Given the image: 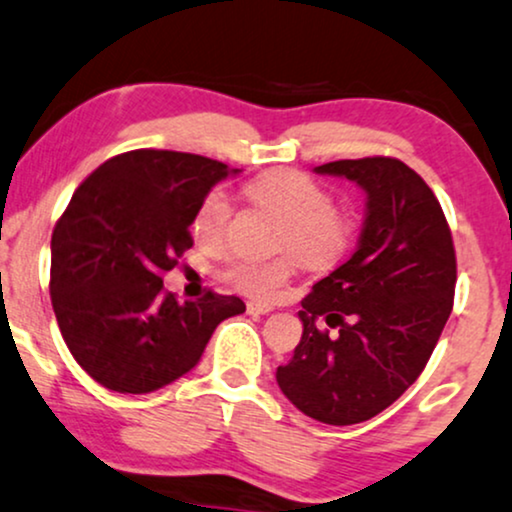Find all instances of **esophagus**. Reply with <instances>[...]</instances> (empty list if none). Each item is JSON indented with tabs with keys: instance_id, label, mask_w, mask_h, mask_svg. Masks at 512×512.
<instances>
[{
	"instance_id": "esophagus-1",
	"label": "esophagus",
	"mask_w": 512,
	"mask_h": 512,
	"mask_svg": "<svg viewBox=\"0 0 512 512\" xmlns=\"http://www.w3.org/2000/svg\"><path fill=\"white\" fill-rule=\"evenodd\" d=\"M270 311H273V306L261 304V301H249V304H246V313L249 315H266Z\"/></svg>"
}]
</instances>
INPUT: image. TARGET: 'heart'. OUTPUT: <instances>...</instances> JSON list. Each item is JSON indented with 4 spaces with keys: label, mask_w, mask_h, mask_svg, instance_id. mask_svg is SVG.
Wrapping results in <instances>:
<instances>
[{
    "label": "heart",
    "mask_w": 512,
    "mask_h": 512,
    "mask_svg": "<svg viewBox=\"0 0 512 512\" xmlns=\"http://www.w3.org/2000/svg\"><path fill=\"white\" fill-rule=\"evenodd\" d=\"M242 192L251 204L266 208L280 223L277 244L294 251L306 266H332L349 246L351 218L342 208L330 204V192L311 175L289 168L266 170L246 180ZM230 216V199L220 189H211L194 208L192 235L199 244L218 246ZM294 268L292 254H282L270 261L235 258L225 266L223 280L239 294L270 301L292 280Z\"/></svg>",
    "instance_id": "obj_1"
}]
</instances>
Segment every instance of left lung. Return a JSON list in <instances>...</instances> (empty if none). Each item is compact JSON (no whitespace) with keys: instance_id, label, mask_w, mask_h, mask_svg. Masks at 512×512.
I'll return each instance as SVG.
<instances>
[{"instance_id":"1","label":"left lung","mask_w":512,"mask_h":512,"mask_svg":"<svg viewBox=\"0 0 512 512\" xmlns=\"http://www.w3.org/2000/svg\"><path fill=\"white\" fill-rule=\"evenodd\" d=\"M315 173L356 182L368 199L365 223L349 261L301 301L304 334L275 377L308 418L356 425L425 370L453 308L456 251L437 197L403 161L368 156Z\"/></svg>"}]
</instances>
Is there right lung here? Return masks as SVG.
<instances>
[{"mask_svg": "<svg viewBox=\"0 0 512 512\" xmlns=\"http://www.w3.org/2000/svg\"><path fill=\"white\" fill-rule=\"evenodd\" d=\"M242 170L197 154L135 149L102 163L75 189L52 235L49 294L61 337L102 387L149 394L199 363L239 296L178 301L163 273L192 246L194 208Z\"/></svg>", "mask_w": 512, "mask_h": 512, "instance_id": "1", "label": "right lung"}]
</instances>
